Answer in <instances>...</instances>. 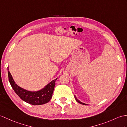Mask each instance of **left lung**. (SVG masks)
Listing matches in <instances>:
<instances>
[{"mask_svg":"<svg viewBox=\"0 0 127 127\" xmlns=\"http://www.w3.org/2000/svg\"><path fill=\"white\" fill-rule=\"evenodd\" d=\"M74 97H75V100H76V101L77 102H78V103H80V104H83V105H87V104H85V103H82V102H81V101H80L78 99V98H76V97L75 96V95H74Z\"/></svg>","mask_w":127,"mask_h":127,"instance_id":"1","label":"left lung"}]
</instances>
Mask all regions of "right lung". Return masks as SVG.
I'll list each match as a JSON object with an SVG mask.
<instances>
[{
    "mask_svg": "<svg viewBox=\"0 0 127 127\" xmlns=\"http://www.w3.org/2000/svg\"><path fill=\"white\" fill-rule=\"evenodd\" d=\"M8 68V80L12 88L18 96L26 102L32 105H41L48 103L51 99L54 91L55 82L57 79L52 80L38 91H29L19 87L15 83Z\"/></svg>",
    "mask_w": 127,
    "mask_h": 127,
    "instance_id": "obj_1",
    "label": "right lung"
}]
</instances>
